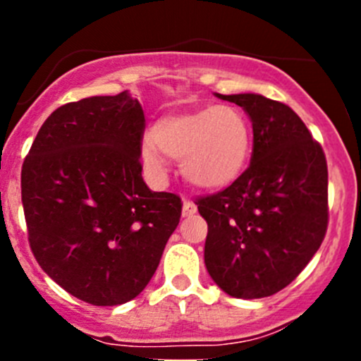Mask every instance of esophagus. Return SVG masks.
<instances>
[{
	"label": "esophagus",
	"mask_w": 361,
	"mask_h": 361,
	"mask_svg": "<svg viewBox=\"0 0 361 361\" xmlns=\"http://www.w3.org/2000/svg\"><path fill=\"white\" fill-rule=\"evenodd\" d=\"M197 213V206H195L192 201H183V209H181V214L183 216H192V214Z\"/></svg>",
	"instance_id": "esophagus-1"
}]
</instances>
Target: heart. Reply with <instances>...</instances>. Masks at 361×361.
<instances>
[{
	"label": "heart",
	"mask_w": 361,
	"mask_h": 361,
	"mask_svg": "<svg viewBox=\"0 0 361 361\" xmlns=\"http://www.w3.org/2000/svg\"><path fill=\"white\" fill-rule=\"evenodd\" d=\"M160 151L181 159L180 173L192 187L218 190L234 183L245 171L251 152L250 122L232 104L166 115L141 143V160L155 178H162L167 169Z\"/></svg>",
	"instance_id": "heart-1"
}]
</instances>
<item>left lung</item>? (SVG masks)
<instances>
[{
  "instance_id": "8db88e82",
  "label": "left lung",
  "mask_w": 361,
  "mask_h": 361,
  "mask_svg": "<svg viewBox=\"0 0 361 361\" xmlns=\"http://www.w3.org/2000/svg\"><path fill=\"white\" fill-rule=\"evenodd\" d=\"M214 96L250 116L253 154L231 187L197 201L207 221L204 264L231 297H269L300 274L325 238V154L286 104L253 92Z\"/></svg>"
}]
</instances>
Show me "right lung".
Here are the masks:
<instances>
[{"label": "right lung", "mask_w": 361, "mask_h": 361, "mask_svg": "<svg viewBox=\"0 0 361 361\" xmlns=\"http://www.w3.org/2000/svg\"><path fill=\"white\" fill-rule=\"evenodd\" d=\"M145 113L129 90L57 108L24 160L20 187L39 267L92 305L133 300L150 283L181 201L141 176Z\"/></svg>", "instance_id": "add662e5"}]
</instances>
